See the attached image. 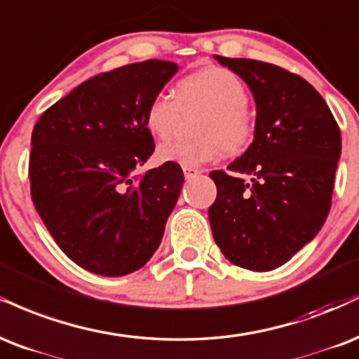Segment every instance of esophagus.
<instances>
[{"label":"esophagus","instance_id":"1","mask_svg":"<svg viewBox=\"0 0 359 359\" xmlns=\"http://www.w3.org/2000/svg\"><path fill=\"white\" fill-rule=\"evenodd\" d=\"M183 172H184V178H187V180H191V178H196L198 175H201V170H198V168L183 166Z\"/></svg>","mask_w":359,"mask_h":359}]
</instances>
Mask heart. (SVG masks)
<instances>
[{
	"mask_svg": "<svg viewBox=\"0 0 359 359\" xmlns=\"http://www.w3.org/2000/svg\"><path fill=\"white\" fill-rule=\"evenodd\" d=\"M248 92L235 72L225 67H203L181 77L175 97L158 92L144 109L146 129L158 139H168L178 129L181 111L203 109L189 139L163 142L158 158L163 163L198 168L225 153H243L255 137V121L247 109Z\"/></svg>",
	"mask_w": 359,
	"mask_h": 359,
	"instance_id": "obj_1",
	"label": "heart"
}]
</instances>
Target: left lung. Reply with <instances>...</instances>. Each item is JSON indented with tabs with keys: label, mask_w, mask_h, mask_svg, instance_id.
Instances as JSON below:
<instances>
[{
	"label": "left lung",
	"mask_w": 359,
	"mask_h": 359,
	"mask_svg": "<svg viewBox=\"0 0 359 359\" xmlns=\"http://www.w3.org/2000/svg\"><path fill=\"white\" fill-rule=\"evenodd\" d=\"M217 60L250 87L257 122L254 142L229 172H210L217 184V200L208 208L212 233L231 264L272 271L326 222L341 130L326 100L297 74L250 58L217 55Z\"/></svg>",
	"instance_id": "obj_1"
}]
</instances>
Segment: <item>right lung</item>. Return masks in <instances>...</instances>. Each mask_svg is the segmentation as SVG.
Listing matches in <instances>:
<instances>
[{
    "label": "right lung",
    "instance_id": "1",
    "mask_svg": "<svg viewBox=\"0 0 359 359\" xmlns=\"http://www.w3.org/2000/svg\"><path fill=\"white\" fill-rule=\"evenodd\" d=\"M176 72L164 60L104 72L46 109L33 128L32 201L63 254L88 272L126 276L161 243L183 171L176 163L136 170L154 153L146 105Z\"/></svg>",
    "mask_w": 359,
    "mask_h": 359
}]
</instances>
